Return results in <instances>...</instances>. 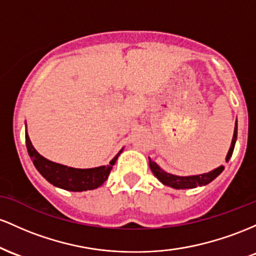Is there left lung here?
<instances>
[{
    "mask_svg": "<svg viewBox=\"0 0 256 256\" xmlns=\"http://www.w3.org/2000/svg\"><path fill=\"white\" fill-rule=\"evenodd\" d=\"M237 140V120L234 123V136H232L231 146H230V150L228 152V156H226V162H228V160L231 158L232 152H234V145H236ZM148 164L154 173V176L160 180L163 185L169 186V188H176V190H185V188H194L197 186H206L209 182H212L218 175L221 174V172L224 170V166H218V168L213 169V170L208 172L204 174H198V175H188V176H179V175H174L170 173H166L163 170L160 166L157 164L156 162L151 160L148 157Z\"/></svg>",
    "mask_w": 256,
    "mask_h": 256,
    "instance_id": "8db88e82",
    "label": "left lung"
}]
</instances>
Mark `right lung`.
<instances>
[{"label": "right lung", "instance_id": "1", "mask_svg": "<svg viewBox=\"0 0 256 256\" xmlns=\"http://www.w3.org/2000/svg\"><path fill=\"white\" fill-rule=\"evenodd\" d=\"M25 140H26L28 156H30L37 170L40 172V174L52 185L62 188V190L74 192L94 190V188L102 186L108 178L112 166L116 163L117 158L123 151V148L120 150L118 154L111 160L110 164L96 166V168L80 169L52 162V160L41 156L31 144L28 130H25Z\"/></svg>", "mask_w": 256, "mask_h": 256}]
</instances>
